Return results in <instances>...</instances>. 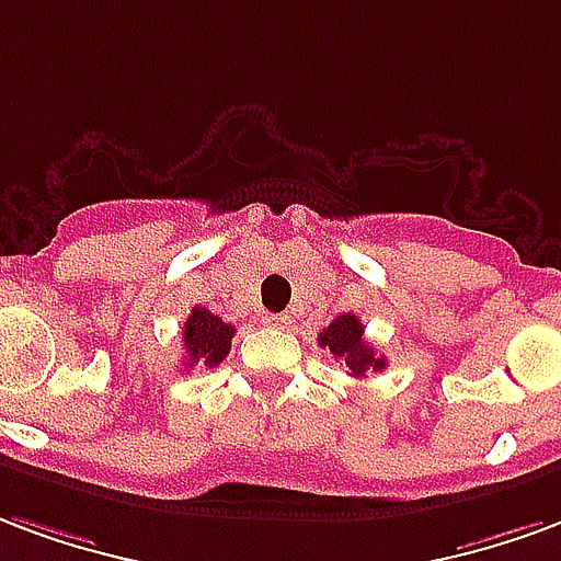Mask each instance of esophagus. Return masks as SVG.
<instances>
[{
	"label": "esophagus",
	"instance_id": "esophagus-1",
	"mask_svg": "<svg viewBox=\"0 0 561 561\" xmlns=\"http://www.w3.org/2000/svg\"><path fill=\"white\" fill-rule=\"evenodd\" d=\"M289 317H286V313H268V317H265V325H272V329H289Z\"/></svg>",
	"mask_w": 561,
	"mask_h": 561
}]
</instances>
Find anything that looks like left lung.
<instances>
[{
    "label": "left lung",
    "instance_id": "obj_1",
    "mask_svg": "<svg viewBox=\"0 0 561 561\" xmlns=\"http://www.w3.org/2000/svg\"><path fill=\"white\" fill-rule=\"evenodd\" d=\"M320 346L329 350L334 358H341L353 376H367L386 367V355H376L374 346L365 341V325L355 313H343L331 322L329 329L320 331Z\"/></svg>",
    "mask_w": 561,
    "mask_h": 561
}]
</instances>
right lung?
<instances>
[{"mask_svg": "<svg viewBox=\"0 0 561 561\" xmlns=\"http://www.w3.org/2000/svg\"><path fill=\"white\" fill-rule=\"evenodd\" d=\"M236 325L215 317L211 310L194 308L182 325V346H185V367L194 370L196 365L218 367L230 355Z\"/></svg>", "mask_w": 561, "mask_h": 561, "instance_id": "obj_1", "label": "right lung"}]
</instances>
